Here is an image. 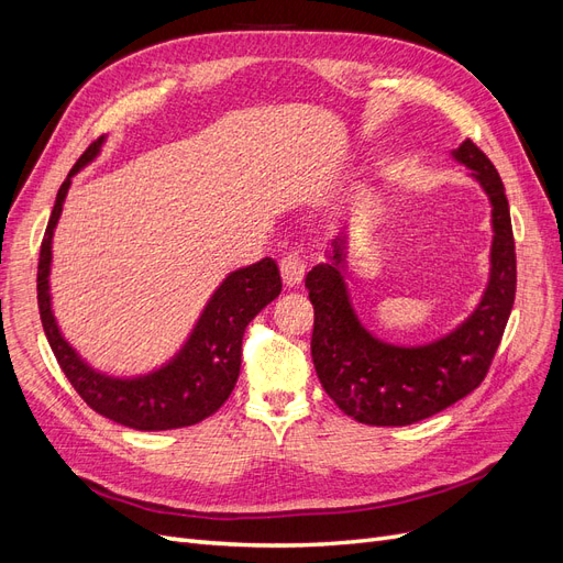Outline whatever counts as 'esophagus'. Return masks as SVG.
Wrapping results in <instances>:
<instances>
[{
    "mask_svg": "<svg viewBox=\"0 0 563 563\" xmlns=\"http://www.w3.org/2000/svg\"><path fill=\"white\" fill-rule=\"evenodd\" d=\"M279 269H282V279H284V284L288 288L302 284V279H305V261L300 258V255H296V253L284 255L282 263H279Z\"/></svg>",
    "mask_w": 563,
    "mask_h": 563,
    "instance_id": "1",
    "label": "esophagus"
}]
</instances>
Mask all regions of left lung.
Returning a JSON list of instances; mask_svg holds the SVG:
<instances>
[{
  "instance_id": "8db88e82",
  "label": "left lung",
  "mask_w": 563,
  "mask_h": 563,
  "mask_svg": "<svg viewBox=\"0 0 563 563\" xmlns=\"http://www.w3.org/2000/svg\"><path fill=\"white\" fill-rule=\"evenodd\" d=\"M453 159L470 168L490 201V272L482 300L453 331L424 345H391L356 317L347 282V236L331 240L329 261L314 265L305 286L314 305L312 362L340 411L364 424L401 428L444 411L482 385L505 333L517 291V255L505 185L472 141Z\"/></svg>"
}]
</instances>
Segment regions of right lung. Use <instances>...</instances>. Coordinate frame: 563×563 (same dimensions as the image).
I'll return each instance as SVG.
<instances>
[{
	"instance_id": "1",
	"label": "right lung",
	"mask_w": 563,
	"mask_h": 563,
	"mask_svg": "<svg viewBox=\"0 0 563 563\" xmlns=\"http://www.w3.org/2000/svg\"><path fill=\"white\" fill-rule=\"evenodd\" d=\"M106 145V135L89 145L63 180L51 211L37 267L40 317L51 350L65 373L96 413L124 428L141 432H162L187 428L213 416L240 378L242 338L249 321L282 294L279 267L272 258L240 267L220 282L209 302L187 335L180 350L166 364L141 376H110L93 368L67 343L58 329L51 305V263H54V232L63 213V203L73 178L89 166Z\"/></svg>"
}]
</instances>
